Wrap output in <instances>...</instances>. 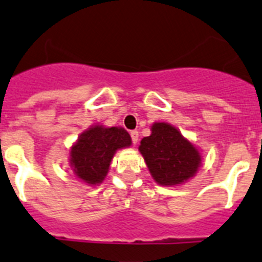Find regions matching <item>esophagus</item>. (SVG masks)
Wrapping results in <instances>:
<instances>
[{
	"instance_id": "esophagus-1",
	"label": "esophagus",
	"mask_w": 262,
	"mask_h": 262,
	"mask_svg": "<svg viewBox=\"0 0 262 262\" xmlns=\"http://www.w3.org/2000/svg\"><path fill=\"white\" fill-rule=\"evenodd\" d=\"M129 135H131V139H133L134 145H136V144H138V140H139V133L138 131H131V134H129Z\"/></svg>"
}]
</instances>
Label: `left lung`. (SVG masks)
Instances as JSON below:
<instances>
[{
	"label": "left lung",
	"mask_w": 262,
	"mask_h": 262,
	"mask_svg": "<svg viewBox=\"0 0 262 262\" xmlns=\"http://www.w3.org/2000/svg\"><path fill=\"white\" fill-rule=\"evenodd\" d=\"M150 131L139 151L153 180L162 186H179L193 179L202 167L201 149L167 122H154Z\"/></svg>",
	"instance_id": "obj_1"
}]
</instances>
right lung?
Wrapping results in <instances>:
<instances>
[{"label":"right lung","mask_w":262,"mask_h":262,"mask_svg":"<svg viewBox=\"0 0 262 262\" xmlns=\"http://www.w3.org/2000/svg\"><path fill=\"white\" fill-rule=\"evenodd\" d=\"M131 145V136L122 127L92 124L72 144L69 166L79 181L99 186L108 175L114 154Z\"/></svg>","instance_id":"1"}]
</instances>
